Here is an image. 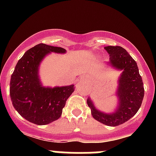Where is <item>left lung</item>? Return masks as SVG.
<instances>
[{"mask_svg":"<svg viewBox=\"0 0 156 156\" xmlns=\"http://www.w3.org/2000/svg\"><path fill=\"white\" fill-rule=\"evenodd\" d=\"M105 49L109 54L107 65L122 71L116 92L117 108L113 112L106 113L97 109L90 97L87 103L94 119L108 126L115 127L131 119L140 108L144 97V83L136 62L126 50L119 46H108Z\"/></svg>","mask_w":156,"mask_h":156,"instance_id":"left-lung-1","label":"left lung"}]
</instances>
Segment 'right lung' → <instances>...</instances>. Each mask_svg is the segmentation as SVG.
Instances as JSON below:
<instances>
[{
  "label": "right lung",
  "instance_id": "add662e5",
  "mask_svg": "<svg viewBox=\"0 0 156 156\" xmlns=\"http://www.w3.org/2000/svg\"><path fill=\"white\" fill-rule=\"evenodd\" d=\"M50 53H66L59 47L39 44L29 49L18 61L11 75L10 95L12 106L29 122L45 125L61 116L67 99L75 90L74 84L44 87L39 77V67Z\"/></svg>",
  "mask_w": 156,
  "mask_h": 156
}]
</instances>
